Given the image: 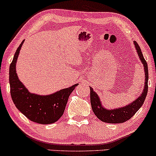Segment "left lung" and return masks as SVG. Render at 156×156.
<instances>
[{
  "instance_id": "obj_1",
  "label": "left lung",
  "mask_w": 156,
  "mask_h": 156,
  "mask_svg": "<svg viewBox=\"0 0 156 156\" xmlns=\"http://www.w3.org/2000/svg\"><path fill=\"white\" fill-rule=\"evenodd\" d=\"M134 44L137 52H138V55L139 56V58L144 65V68L145 82L143 92L133 103H130L125 107L118 109H107L103 107L96 92L93 91L92 87H90V102H91L92 109L98 119L103 122L110 123V124H119V123L125 122V121L130 119L136 113L137 111L141 108V107L144 102L145 98H146L148 91V66L138 43L134 41Z\"/></svg>"
}]
</instances>
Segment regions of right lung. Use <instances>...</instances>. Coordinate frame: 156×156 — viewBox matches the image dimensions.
I'll return each mask as SVG.
<instances>
[{
    "mask_svg": "<svg viewBox=\"0 0 156 156\" xmlns=\"http://www.w3.org/2000/svg\"><path fill=\"white\" fill-rule=\"evenodd\" d=\"M23 42L24 41L17 49L9 66L12 98L18 110L30 121L41 124H53L63 115L70 94L78 83L49 95H36L29 92L18 79L15 70L17 59Z\"/></svg>",
    "mask_w": 156,
    "mask_h": 156,
    "instance_id": "add662e5",
    "label": "right lung"
}]
</instances>
